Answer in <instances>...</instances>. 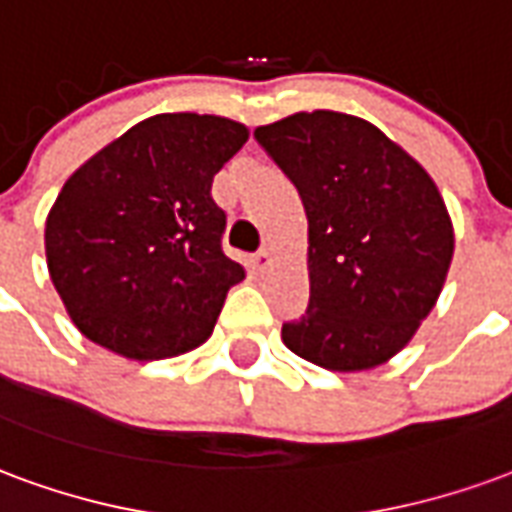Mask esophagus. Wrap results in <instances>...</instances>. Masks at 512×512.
Wrapping results in <instances>:
<instances>
[{
  "label": "esophagus",
  "mask_w": 512,
  "mask_h": 512,
  "mask_svg": "<svg viewBox=\"0 0 512 512\" xmlns=\"http://www.w3.org/2000/svg\"><path fill=\"white\" fill-rule=\"evenodd\" d=\"M271 260H274V257H271V252H268V249H260L257 255H252L249 266H252V271H257V274H263V271L271 266Z\"/></svg>",
  "instance_id": "1"
}]
</instances>
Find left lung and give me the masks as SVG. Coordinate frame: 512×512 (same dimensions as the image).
I'll use <instances>...</instances> for the list:
<instances>
[{
  "label": "left lung",
  "instance_id": "1",
  "mask_svg": "<svg viewBox=\"0 0 512 512\" xmlns=\"http://www.w3.org/2000/svg\"><path fill=\"white\" fill-rule=\"evenodd\" d=\"M310 222V304L282 343L312 365H384L428 318L450 271V213L425 169L384 131L343 112L255 128Z\"/></svg>",
  "mask_w": 512,
  "mask_h": 512
}]
</instances>
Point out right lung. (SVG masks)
Here are the masks:
<instances>
[{"mask_svg":"<svg viewBox=\"0 0 512 512\" xmlns=\"http://www.w3.org/2000/svg\"><path fill=\"white\" fill-rule=\"evenodd\" d=\"M249 131L216 115L147 117L65 180L46 260L76 329L126 359H167L211 337L244 268L224 255L213 175Z\"/></svg>","mask_w":512,"mask_h":512,"instance_id":"1","label":"right lung"}]
</instances>
